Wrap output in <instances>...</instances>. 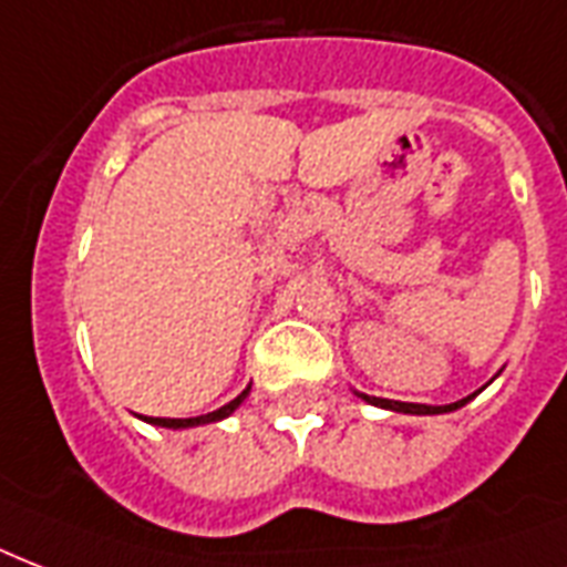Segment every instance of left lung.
Masks as SVG:
<instances>
[{"label":"left lung","instance_id":"obj_1","mask_svg":"<svg viewBox=\"0 0 567 567\" xmlns=\"http://www.w3.org/2000/svg\"><path fill=\"white\" fill-rule=\"evenodd\" d=\"M480 393V390H476ZM473 393V396H476ZM363 402H370V405L388 408V411H399V414H446V411H455V408L467 405L473 396L458 399V402H452V405H416V402H396V399H379V396H367V393H358Z\"/></svg>","mask_w":567,"mask_h":567}]
</instances>
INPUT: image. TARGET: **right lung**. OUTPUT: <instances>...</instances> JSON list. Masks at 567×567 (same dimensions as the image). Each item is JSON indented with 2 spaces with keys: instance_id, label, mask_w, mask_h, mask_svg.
Returning <instances> with one entry per match:
<instances>
[{
  "instance_id": "right-lung-1",
  "label": "right lung",
  "mask_w": 567,
  "mask_h": 567,
  "mask_svg": "<svg viewBox=\"0 0 567 567\" xmlns=\"http://www.w3.org/2000/svg\"><path fill=\"white\" fill-rule=\"evenodd\" d=\"M251 393V384L239 393L236 399H230L227 405L218 408V411H213V414H200V416H186V420H177V416H144L147 423L153 425H162V429H192V425H206V423H215V420H224V416H230L236 411V408L243 405L245 396Z\"/></svg>"
}]
</instances>
